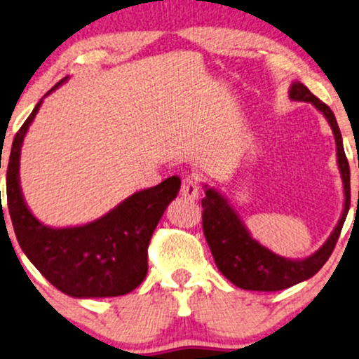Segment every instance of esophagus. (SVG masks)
I'll list each match as a JSON object with an SVG mask.
<instances>
[{"mask_svg": "<svg viewBox=\"0 0 359 359\" xmlns=\"http://www.w3.org/2000/svg\"><path fill=\"white\" fill-rule=\"evenodd\" d=\"M182 197L189 200H197L200 195V180L197 175L190 174L182 180V189H180Z\"/></svg>", "mask_w": 359, "mask_h": 359, "instance_id": "34e87169", "label": "esophagus"}]
</instances>
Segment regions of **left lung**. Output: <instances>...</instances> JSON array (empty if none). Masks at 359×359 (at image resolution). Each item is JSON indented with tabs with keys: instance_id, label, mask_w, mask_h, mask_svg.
<instances>
[{
	"instance_id": "left-lung-1",
	"label": "left lung",
	"mask_w": 359,
	"mask_h": 359,
	"mask_svg": "<svg viewBox=\"0 0 359 359\" xmlns=\"http://www.w3.org/2000/svg\"><path fill=\"white\" fill-rule=\"evenodd\" d=\"M289 98L294 102L312 103L327 118L335 136L337 162L343 180L345 205L332 235L313 255L304 259H289V257L276 255L262 246L259 241H256L241 218L238 217L235 208L224 198V195L219 194L217 189L205 185V198L202 200L203 235L207 238L210 251L219 272L229 283L245 290L274 292V290L292 287L317 274L332 255L346 219L348 210H350V165H348L345 149H343L341 133L335 114L300 82H292L290 85Z\"/></svg>"
}]
</instances>
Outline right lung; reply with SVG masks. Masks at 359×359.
<instances>
[{
    "label": "right lung",
    "instance_id": "obj_1",
    "mask_svg": "<svg viewBox=\"0 0 359 359\" xmlns=\"http://www.w3.org/2000/svg\"><path fill=\"white\" fill-rule=\"evenodd\" d=\"M67 79L54 85L44 98ZM44 98L14 136L8 161V210L19 246L37 271L70 297H118L131 292L147 274V246L167 205L179 194L180 179L174 175L156 187L140 190L82 226L50 228L41 223L22 197L19 157L24 136Z\"/></svg>",
    "mask_w": 359,
    "mask_h": 359
}]
</instances>
